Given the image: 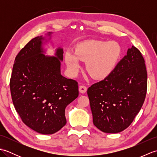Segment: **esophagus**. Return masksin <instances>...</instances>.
Segmentation results:
<instances>
[{"instance_id":"1","label":"esophagus","mask_w":157,"mask_h":157,"mask_svg":"<svg viewBox=\"0 0 157 157\" xmlns=\"http://www.w3.org/2000/svg\"><path fill=\"white\" fill-rule=\"evenodd\" d=\"M79 92L82 93V94H84L87 91V87L84 85H80L79 87Z\"/></svg>"}]
</instances>
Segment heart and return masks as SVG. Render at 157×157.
<instances>
[{
  "instance_id": "obj_1",
  "label": "heart",
  "mask_w": 157,
  "mask_h": 157,
  "mask_svg": "<svg viewBox=\"0 0 157 157\" xmlns=\"http://www.w3.org/2000/svg\"><path fill=\"white\" fill-rule=\"evenodd\" d=\"M121 55V48L117 42L90 40L79 44L75 52L67 51L65 60L72 75L79 71L82 61L86 62V70L93 78L103 79L115 69Z\"/></svg>"
}]
</instances>
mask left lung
I'll use <instances>...</instances> for the list:
<instances>
[{
	"instance_id": "left-lung-1",
	"label": "left lung",
	"mask_w": 157,
	"mask_h": 157,
	"mask_svg": "<svg viewBox=\"0 0 157 157\" xmlns=\"http://www.w3.org/2000/svg\"><path fill=\"white\" fill-rule=\"evenodd\" d=\"M144 59L132 46L111 74L88 88L94 125L105 133L128 128L142 106L147 91Z\"/></svg>"
}]
</instances>
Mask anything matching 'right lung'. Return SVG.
Masks as SVG:
<instances>
[{
	"mask_svg": "<svg viewBox=\"0 0 157 157\" xmlns=\"http://www.w3.org/2000/svg\"><path fill=\"white\" fill-rule=\"evenodd\" d=\"M44 39H32L16 56L10 90L22 121L40 134H52L66 124L65 110L78 98V83L61 74L62 48L56 50V57L42 54Z\"/></svg>",
	"mask_w": 157,
	"mask_h": 157,
	"instance_id": "add662e5",
	"label": "right lung"
}]
</instances>
